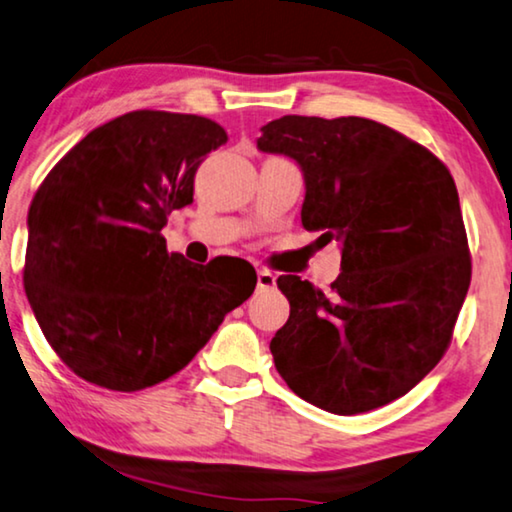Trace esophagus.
<instances>
[{"instance_id": "1", "label": "esophagus", "mask_w": 512, "mask_h": 512, "mask_svg": "<svg viewBox=\"0 0 512 512\" xmlns=\"http://www.w3.org/2000/svg\"><path fill=\"white\" fill-rule=\"evenodd\" d=\"M256 277H258V288L261 290H272L274 286H277V274L265 270V267H261V270L256 272Z\"/></svg>"}]
</instances>
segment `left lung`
Instances as JSON below:
<instances>
[{
	"label": "left lung",
	"instance_id": "1",
	"mask_svg": "<svg viewBox=\"0 0 512 512\" xmlns=\"http://www.w3.org/2000/svg\"><path fill=\"white\" fill-rule=\"evenodd\" d=\"M258 148L304 171L302 226L341 242L329 293L277 279L290 316L270 350L297 396L334 414L405 396L444 357L471 281L451 171L426 146L361 116H281Z\"/></svg>",
	"mask_w": 512,
	"mask_h": 512
}]
</instances>
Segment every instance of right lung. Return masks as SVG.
Instances as JSON below:
<instances>
[{
    "label": "right lung",
    "mask_w": 512,
    "mask_h": 512,
    "mask_svg": "<svg viewBox=\"0 0 512 512\" xmlns=\"http://www.w3.org/2000/svg\"><path fill=\"white\" fill-rule=\"evenodd\" d=\"M226 141L206 116L137 109L91 130L38 187L22 281L77 377L112 391L164 382L254 293L247 261L194 265L162 235L192 203L199 164Z\"/></svg>",
    "instance_id": "obj_1"
}]
</instances>
